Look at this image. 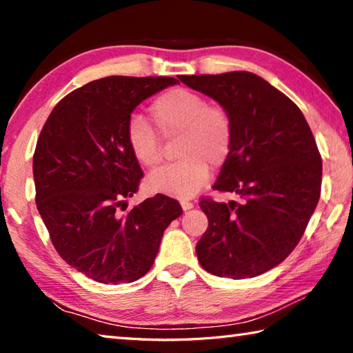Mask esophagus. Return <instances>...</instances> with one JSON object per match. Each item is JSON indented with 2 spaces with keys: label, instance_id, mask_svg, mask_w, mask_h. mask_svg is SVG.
Here are the masks:
<instances>
[{
  "label": "esophagus",
  "instance_id": "obj_1",
  "mask_svg": "<svg viewBox=\"0 0 353 353\" xmlns=\"http://www.w3.org/2000/svg\"><path fill=\"white\" fill-rule=\"evenodd\" d=\"M181 205H182V210H183V212H188V210H191V208L194 207L193 202H190V201H187V199H182V201H181Z\"/></svg>",
  "mask_w": 353,
  "mask_h": 353
}]
</instances>
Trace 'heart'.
<instances>
[{
  "label": "heart",
  "mask_w": 353,
  "mask_h": 353,
  "mask_svg": "<svg viewBox=\"0 0 353 353\" xmlns=\"http://www.w3.org/2000/svg\"><path fill=\"white\" fill-rule=\"evenodd\" d=\"M154 123L166 140L179 137L176 163L160 168L148 179V187L157 193L188 199L210 179V165L223 166L234 145V118L223 104L190 88L165 92L151 104ZM126 141L132 157L143 168L154 170L162 162V141L152 124L139 113L126 124Z\"/></svg>",
  "instance_id": "b5f03b06"
}]
</instances>
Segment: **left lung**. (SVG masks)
I'll return each mask as SVG.
<instances>
[{"label":"left lung","instance_id":"obj_1","mask_svg":"<svg viewBox=\"0 0 353 353\" xmlns=\"http://www.w3.org/2000/svg\"><path fill=\"white\" fill-rule=\"evenodd\" d=\"M179 79L227 107L235 128L213 190L240 202L201 199L208 227L198 260L218 277L260 276L294 250L318 205L322 160L312 129L286 94L249 71Z\"/></svg>","mask_w":353,"mask_h":353}]
</instances>
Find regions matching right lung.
Listing matches in <instances>:
<instances>
[{
    "instance_id": "add662e5",
    "label": "right lung",
    "mask_w": 353,
    "mask_h": 353,
    "mask_svg": "<svg viewBox=\"0 0 353 353\" xmlns=\"http://www.w3.org/2000/svg\"><path fill=\"white\" fill-rule=\"evenodd\" d=\"M165 76H109L56 104L35 146V204L57 254L99 283H130L151 270L166 227L182 214L155 194L130 210L143 171L126 141L130 113L176 83Z\"/></svg>"
}]
</instances>
